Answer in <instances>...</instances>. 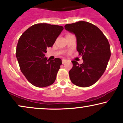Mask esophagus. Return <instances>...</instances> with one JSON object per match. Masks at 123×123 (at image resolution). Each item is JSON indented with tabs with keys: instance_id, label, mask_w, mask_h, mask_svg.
Wrapping results in <instances>:
<instances>
[{
	"instance_id": "1",
	"label": "esophagus",
	"mask_w": 123,
	"mask_h": 123,
	"mask_svg": "<svg viewBox=\"0 0 123 123\" xmlns=\"http://www.w3.org/2000/svg\"><path fill=\"white\" fill-rule=\"evenodd\" d=\"M67 61V59H63V60H62V63H63V64H64V63H66V62Z\"/></svg>"
}]
</instances>
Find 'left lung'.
Here are the masks:
<instances>
[{"label":"left lung","mask_w":123,"mask_h":123,"mask_svg":"<svg viewBox=\"0 0 123 123\" xmlns=\"http://www.w3.org/2000/svg\"><path fill=\"white\" fill-rule=\"evenodd\" d=\"M64 28L75 35L77 51L83 60L80 64L72 61L71 81L79 87H89L101 78L107 68L111 56L108 41L98 27L84 21L67 24Z\"/></svg>","instance_id":"8db88e82"}]
</instances>
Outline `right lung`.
<instances>
[{"label": "right lung", "instance_id": "1", "mask_svg": "<svg viewBox=\"0 0 123 123\" xmlns=\"http://www.w3.org/2000/svg\"><path fill=\"white\" fill-rule=\"evenodd\" d=\"M63 29L60 25L36 24L28 28L19 39L16 56L20 68L28 81L35 87H47L55 81L62 61L59 58L49 60L45 54Z\"/></svg>", "mask_w": 123, "mask_h": 123}]
</instances>
